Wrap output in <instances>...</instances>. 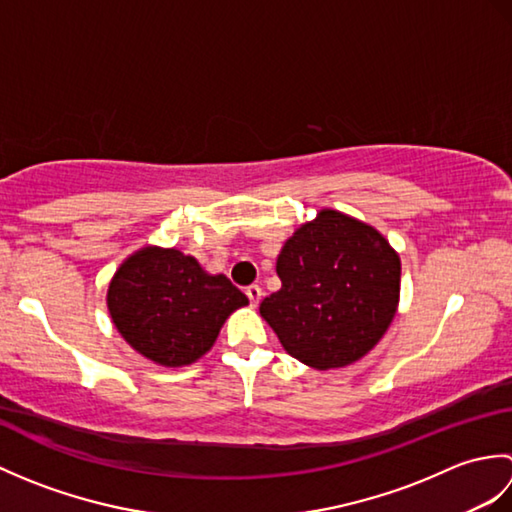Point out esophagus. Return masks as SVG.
Returning a JSON list of instances; mask_svg holds the SVG:
<instances>
[{
  "label": "esophagus",
  "instance_id": "esophagus-1",
  "mask_svg": "<svg viewBox=\"0 0 512 512\" xmlns=\"http://www.w3.org/2000/svg\"><path fill=\"white\" fill-rule=\"evenodd\" d=\"M246 295H248V299H250V306H257V303L262 301L264 292H262V288H259L257 284H253V286L246 288Z\"/></svg>",
  "mask_w": 512,
  "mask_h": 512
}]
</instances>
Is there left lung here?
<instances>
[{
	"mask_svg": "<svg viewBox=\"0 0 512 512\" xmlns=\"http://www.w3.org/2000/svg\"><path fill=\"white\" fill-rule=\"evenodd\" d=\"M281 288L259 314L314 369L345 367L383 339L400 297V257L374 226L323 209L277 257Z\"/></svg>",
	"mask_w": 512,
	"mask_h": 512,
	"instance_id": "obj_1",
	"label": "left lung"
}]
</instances>
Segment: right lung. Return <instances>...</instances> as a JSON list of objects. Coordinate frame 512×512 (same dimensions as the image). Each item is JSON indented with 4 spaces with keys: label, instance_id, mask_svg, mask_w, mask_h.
I'll return each instance as SVG.
<instances>
[{
    "label": "right lung",
    "instance_id": "add662e5",
    "mask_svg": "<svg viewBox=\"0 0 512 512\" xmlns=\"http://www.w3.org/2000/svg\"><path fill=\"white\" fill-rule=\"evenodd\" d=\"M248 303L224 275H209L176 248L147 246L127 257L107 290L123 339L149 361L182 367L213 347L228 314Z\"/></svg>",
    "mask_w": 512,
    "mask_h": 512
}]
</instances>
